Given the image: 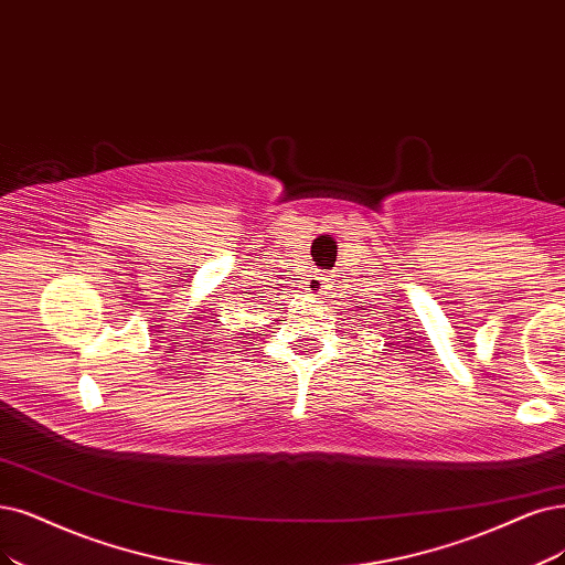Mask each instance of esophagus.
I'll list each match as a JSON object with an SVG mask.
<instances>
[{
  "instance_id": "34e87169",
  "label": "esophagus",
  "mask_w": 565,
  "mask_h": 565,
  "mask_svg": "<svg viewBox=\"0 0 565 565\" xmlns=\"http://www.w3.org/2000/svg\"><path fill=\"white\" fill-rule=\"evenodd\" d=\"M307 294H311V296L326 294V277H315L311 281H307Z\"/></svg>"
}]
</instances>
